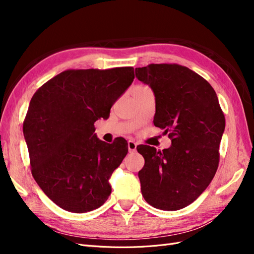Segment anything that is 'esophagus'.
<instances>
[{"label":"esophagus","mask_w":254,"mask_h":254,"mask_svg":"<svg viewBox=\"0 0 254 254\" xmlns=\"http://www.w3.org/2000/svg\"><path fill=\"white\" fill-rule=\"evenodd\" d=\"M128 150L129 152H134L136 150V143L133 141H128Z\"/></svg>","instance_id":"34e87169"}]
</instances>
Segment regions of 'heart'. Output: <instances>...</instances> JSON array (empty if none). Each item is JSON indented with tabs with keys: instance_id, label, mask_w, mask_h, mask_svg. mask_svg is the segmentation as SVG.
<instances>
[{
	"instance_id": "b5f03b06",
	"label": "heart",
	"mask_w": 254,
	"mask_h": 254,
	"mask_svg": "<svg viewBox=\"0 0 254 254\" xmlns=\"http://www.w3.org/2000/svg\"><path fill=\"white\" fill-rule=\"evenodd\" d=\"M141 88H147V87H136L135 89H141Z\"/></svg>"
}]
</instances>
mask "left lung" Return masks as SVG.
<instances>
[{
    "label": "left lung",
    "mask_w": 254,
    "mask_h": 254,
    "mask_svg": "<svg viewBox=\"0 0 254 254\" xmlns=\"http://www.w3.org/2000/svg\"><path fill=\"white\" fill-rule=\"evenodd\" d=\"M135 77L151 88L153 124L172 140L162 151L136 147L145 160L139 172L142 195L157 209H183L201 195L217 171L225 115L211 84L187 66L149 64L136 67Z\"/></svg>",
    "instance_id": "obj_1"
}]
</instances>
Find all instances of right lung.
<instances>
[{
  "mask_svg": "<svg viewBox=\"0 0 254 254\" xmlns=\"http://www.w3.org/2000/svg\"><path fill=\"white\" fill-rule=\"evenodd\" d=\"M134 79L133 67L67 70L37 90L23 133L32 174L53 202L73 213L103 205L111 175L128 152L126 140H99L94 123L108 119L113 104Z\"/></svg>",
  "mask_w": 254,
  "mask_h": 254,
  "instance_id": "obj_1",
  "label": "right lung"
}]
</instances>
